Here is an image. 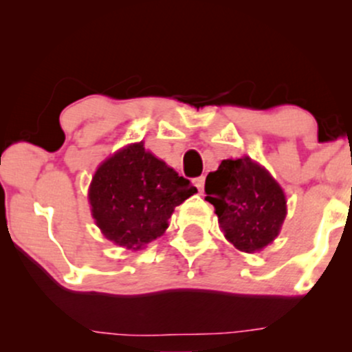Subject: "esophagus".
I'll list each match as a JSON object with an SVG mask.
<instances>
[{
	"mask_svg": "<svg viewBox=\"0 0 352 352\" xmlns=\"http://www.w3.org/2000/svg\"><path fill=\"white\" fill-rule=\"evenodd\" d=\"M193 185H195L197 188H199V192H204V185H205V177H197V179H193Z\"/></svg>",
	"mask_w": 352,
	"mask_h": 352,
	"instance_id": "esophagus-1",
	"label": "esophagus"
}]
</instances>
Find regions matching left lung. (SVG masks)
Wrapping results in <instances>:
<instances>
[{"instance_id":"obj_1","label":"left lung","mask_w":352,"mask_h":352,"mask_svg":"<svg viewBox=\"0 0 352 352\" xmlns=\"http://www.w3.org/2000/svg\"><path fill=\"white\" fill-rule=\"evenodd\" d=\"M205 193L225 238L240 252H260L280 233L286 217L285 192L250 157L223 160L207 175Z\"/></svg>"}]
</instances>
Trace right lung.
<instances>
[{
    "label": "right lung",
    "mask_w": 352,
    "mask_h": 352,
    "mask_svg": "<svg viewBox=\"0 0 352 352\" xmlns=\"http://www.w3.org/2000/svg\"><path fill=\"white\" fill-rule=\"evenodd\" d=\"M195 192L187 179L139 142L99 165L89 187V204L102 235L135 252L162 235L173 208Z\"/></svg>",
    "instance_id": "1"
}]
</instances>
